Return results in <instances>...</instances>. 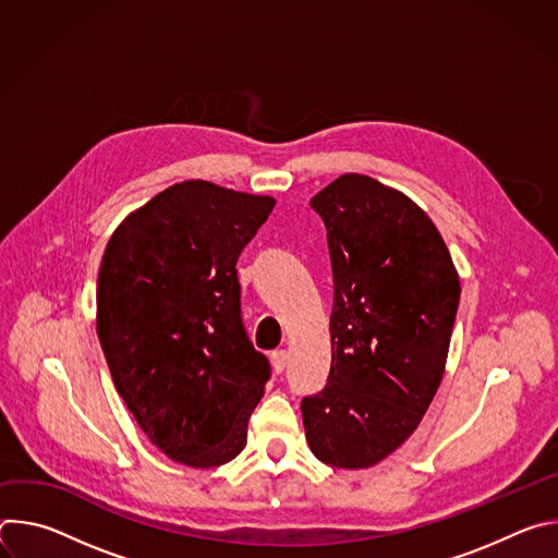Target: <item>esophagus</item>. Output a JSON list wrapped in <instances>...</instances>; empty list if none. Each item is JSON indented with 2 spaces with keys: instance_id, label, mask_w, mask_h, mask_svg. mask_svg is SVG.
I'll use <instances>...</instances> for the list:
<instances>
[{
  "instance_id": "obj_1",
  "label": "esophagus",
  "mask_w": 558,
  "mask_h": 558,
  "mask_svg": "<svg viewBox=\"0 0 558 558\" xmlns=\"http://www.w3.org/2000/svg\"><path fill=\"white\" fill-rule=\"evenodd\" d=\"M287 362H289V353L284 349H278L271 353V364L276 373H282L287 368Z\"/></svg>"
}]
</instances>
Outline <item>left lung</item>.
Listing matches in <instances>:
<instances>
[{
	"label": "left lung",
	"instance_id": "1",
	"mask_svg": "<svg viewBox=\"0 0 558 558\" xmlns=\"http://www.w3.org/2000/svg\"><path fill=\"white\" fill-rule=\"evenodd\" d=\"M333 269L331 371L302 400L311 452L371 468L420 426L441 384L459 276L441 233L409 196L342 174L311 198Z\"/></svg>",
	"mask_w": 558,
	"mask_h": 558
}]
</instances>
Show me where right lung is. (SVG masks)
Instances as JSON below:
<instances>
[{
  "label": "right lung",
  "instance_id": "1",
  "mask_svg": "<svg viewBox=\"0 0 558 558\" xmlns=\"http://www.w3.org/2000/svg\"><path fill=\"white\" fill-rule=\"evenodd\" d=\"M274 205L185 181L132 211L108 241L101 349L141 430L179 463L216 468L247 444L271 368L245 333L235 260Z\"/></svg>",
  "mask_w": 558,
  "mask_h": 558
}]
</instances>
